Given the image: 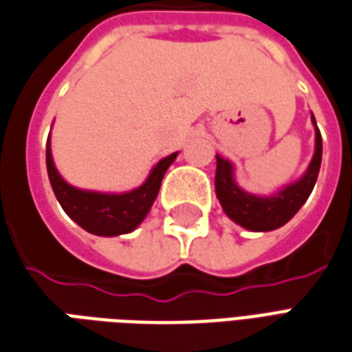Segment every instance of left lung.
Masks as SVG:
<instances>
[{
	"label": "left lung",
	"mask_w": 352,
	"mask_h": 352,
	"mask_svg": "<svg viewBox=\"0 0 352 352\" xmlns=\"http://www.w3.org/2000/svg\"><path fill=\"white\" fill-rule=\"evenodd\" d=\"M313 123L316 126L315 117H313ZM216 159H218L216 195L220 199L226 214L239 226L250 229V231H273L276 228H283L286 221L294 218V214L303 206V203L307 201L311 191L315 188L318 170H320V161H322V136L316 126L315 155H313V161L309 164L305 176L300 182L283 189L275 197H256L244 193L233 180L231 163L221 159L220 155H216Z\"/></svg>",
	"instance_id": "obj_1"
}]
</instances>
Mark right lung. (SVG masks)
Masks as SVG:
<instances>
[{
    "instance_id": "right-lung-1",
    "label": "right lung",
    "mask_w": 352,
    "mask_h": 352,
    "mask_svg": "<svg viewBox=\"0 0 352 352\" xmlns=\"http://www.w3.org/2000/svg\"><path fill=\"white\" fill-rule=\"evenodd\" d=\"M176 155L178 153H172L164 157L163 161H159L148 180L144 182V186L123 195H106V193H92V191L72 188L62 180L60 174L54 168L49 146H47V172L54 195L72 220L92 235L116 236L132 231L148 216L149 208L159 193L164 172L176 159Z\"/></svg>"
}]
</instances>
